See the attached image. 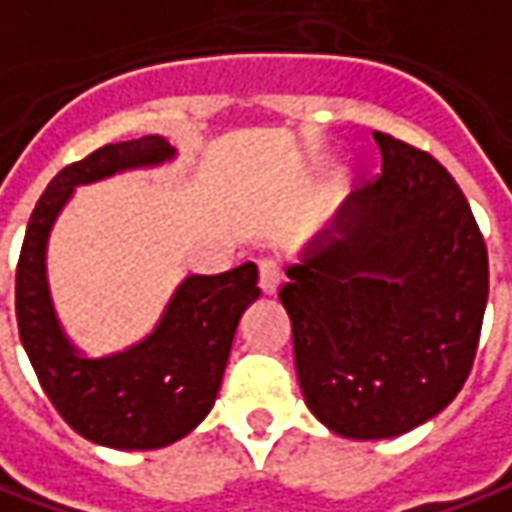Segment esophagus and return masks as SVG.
<instances>
[{
    "mask_svg": "<svg viewBox=\"0 0 512 512\" xmlns=\"http://www.w3.org/2000/svg\"><path fill=\"white\" fill-rule=\"evenodd\" d=\"M257 286H260V291L266 297L277 294V289H280V266H277V260H260V266H257Z\"/></svg>",
    "mask_w": 512,
    "mask_h": 512,
    "instance_id": "obj_1",
    "label": "esophagus"
}]
</instances>
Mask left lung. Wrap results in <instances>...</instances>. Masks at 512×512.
I'll return each instance as SVG.
<instances>
[{"mask_svg": "<svg viewBox=\"0 0 512 512\" xmlns=\"http://www.w3.org/2000/svg\"><path fill=\"white\" fill-rule=\"evenodd\" d=\"M374 141L379 178L300 246L280 289L309 411L362 442L448 408L487 306V249L462 189L428 152Z\"/></svg>", "mask_w": 512, "mask_h": 512, "instance_id": "8db88e82", "label": "left lung"}]
</instances>
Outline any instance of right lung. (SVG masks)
<instances>
[{"label": "right lung", "instance_id": "obj_1", "mask_svg": "<svg viewBox=\"0 0 512 512\" xmlns=\"http://www.w3.org/2000/svg\"><path fill=\"white\" fill-rule=\"evenodd\" d=\"M164 135L107 144L64 167L39 198L16 269L19 337L45 394L73 431L113 450L167 448L195 431L221 391L243 311L260 297L255 263L186 274L147 337L93 357L64 331L47 280V243L79 186L175 161Z\"/></svg>", "mask_w": 512, "mask_h": 512}]
</instances>
